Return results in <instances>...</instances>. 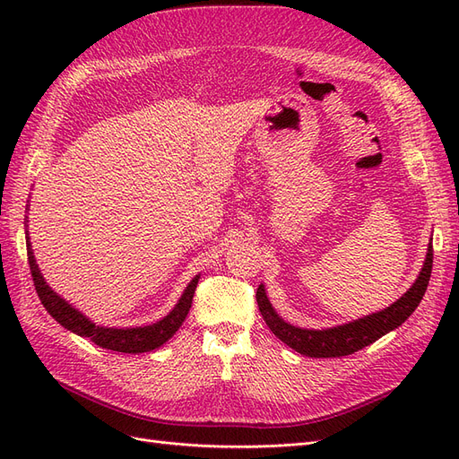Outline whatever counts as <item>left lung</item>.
Wrapping results in <instances>:
<instances>
[{"mask_svg": "<svg viewBox=\"0 0 459 459\" xmlns=\"http://www.w3.org/2000/svg\"><path fill=\"white\" fill-rule=\"evenodd\" d=\"M430 270H433V245H429L427 248V258L418 280L394 304L377 314L359 317L351 324L331 329H302L287 324L273 310L264 285H260L256 290V302L264 322L272 329L273 335L293 351L308 358L349 356L362 351L364 346L381 339L388 331L406 322L411 312L420 307L430 280Z\"/></svg>", "mask_w": 459, "mask_h": 459, "instance_id": "left-lung-1", "label": "left lung"}]
</instances>
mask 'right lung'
Masks as SVG:
<instances>
[{
  "label": "right lung",
  "mask_w": 459,
  "mask_h": 459,
  "mask_svg": "<svg viewBox=\"0 0 459 459\" xmlns=\"http://www.w3.org/2000/svg\"><path fill=\"white\" fill-rule=\"evenodd\" d=\"M26 253H29V264H30V273L34 280L36 293H38L41 304H44V308L55 319H57V322L65 329L76 333V335H80V337H88L97 346H101V349L117 351V352H124V354L151 352L169 341L179 329V325L186 322V316H187V312L191 308V302H193V295H195V289L199 283V275L193 277L191 283L186 287L182 299H179L174 307V310L169 316H164L157 324H151L145 327H126V329L101 327V325L91 324L84 314L73 308L71 304H68L65 299H61L46 283V280L41 277L38 264L34 260L29 235H26Z\"/></svg>",
  "instance_id": "add662e5"
}]
</instances>
